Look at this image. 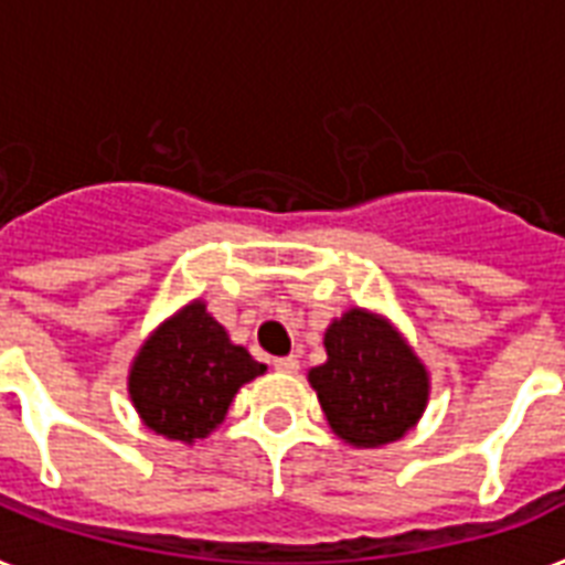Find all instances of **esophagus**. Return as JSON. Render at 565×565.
Here are the masks:
<instances>
[{
    "mask_svg": "<svg viewBox=\"0 0 565 565\" xmlns=\"http://www.w3.org/2000/svg\"><path fill=\"white\" fill-rule=\"evenodd\" d=\"M275 370L287 372V375H296V372H299V358H296V354L278 358V361H275Z\"/></svg>",
    "mask_w": 565,
    "mask_h": 565,
    "instance_id": "obj_1",
    "label": "esophagus"
}]
</instances>
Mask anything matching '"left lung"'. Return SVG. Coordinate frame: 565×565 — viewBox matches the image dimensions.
I'll return each mask as SVG.
<instances>
[{"label": "left lung", "mask_w": 565, "mask_h": 565, "mask_svg": "<svg viewBox=\"0 0 565 565\" xmlns=\"http://www.w3.org/2000/svg\"><path fill=\"white\" fill-rule=\"evenodd\" d=\"M322 366L308 372L328 425L354 448L402 439L428 407V366L386 317L349 308L326 328Z\"/></svg>", "instance_id": "left-lung-1"}]
</instances>
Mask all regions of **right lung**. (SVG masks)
<instances>
[{
  "mask_svg": "<svg viewBox=\"0 0 565 565\" xmlns=\"http://www.w3.org/2000/svg\"><path fill=\"white\" fill-rule=\"evenodd\" d=\"M264 372V363L231 343L207 305L193 299L163 319L137 349L128 370V395L146 428L193 446L225 422L239 386Z\"/></svg>",
  "mask_w": 565,
  "mask_h": 565,
  "instance_id": "add662e5",
  "label": "right lung"
}]
</instances>
